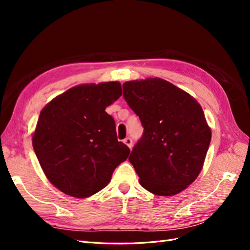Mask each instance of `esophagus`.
Returning a JSON list of instances; mask_svg holds the SVG:
<instances>
[{
  "label": "esophagus",
  "instance_id": "1",
  "mask_svg": "<svg viewBox=\"0 0 250 250\" xmlns=\"http://www.w3.org/2000/svg\"><path fill=\"white\" fill-rule=\"evenodd\" d=\"M124 143L126 144V145H127L128 147H129V148L131 149V147H132V144H133V142H132V139H131V138H129V137L126 138V139L124 140Z\"/></svg>",
  "mask_w": 250,
  "mask_h": 250
}]
</instances>
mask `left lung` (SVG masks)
Listing matches in <instances>:
<instances>
[{
    "label": "left lung",
    "instance_id": "obj_1",
    "mask_svg": "<svg viewBox=\"0 0 250 250\" xmlns=\"http://www.w3.org/2000/svg\"><path fill=\"white\" fill-rule=\"evenodd\" d=\"M123 97L144 127L128 158L141 186L160 196L178 194L199 175L210 143L201 106L161 78L125 82Z\"/></svg>",
    "mask_w": 250,
    "mask_h": 250
}]
</instances>
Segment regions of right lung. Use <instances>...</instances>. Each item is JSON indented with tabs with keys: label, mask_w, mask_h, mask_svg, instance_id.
Segmentation results:
<instances>
[{
	"label": "right lung",
	"mask_w": 250,
	"mask_h": 250,
	"mask_svg": "<svg viewBox=\"0 0 250 250\" xmlns=\"http://www.w3.org/2000/svg\"><path fill=\"white\" fill-rule=\"evenodd\" d=\"M122 95L117 81L82 84L56 97L41 111L33 149L47 178L58 190L85 198L101 191L130 150L117 139L105 111Z\"/></svg>",
	"instance_id": "add662e5"
}]
</instances>
